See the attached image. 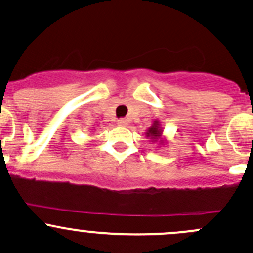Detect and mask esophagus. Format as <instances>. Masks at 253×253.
<instances>
[{
	"instance_id": "obj_1",
	"label": "esophagus",
	"mask_w": 253,
	"mask_h": 253,
	"mask_svg": "<svg viewBox=\"0 0 253 253\" xmlns=\"http://www.w3.org/2000/svg\"><path fill=\"white\" fill-rule=\"evenodd\" d=\"M117 125H119V126H126V125H127V120L126 119L117 120Z\"/></svg>"
}]
</instances>
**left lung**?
Here are the masks:
<instances>
[{
	"label": "left lung",
	"instance_id": "1",
	"mask_svg": "<svg viewBox=\"0 0 253 253\" xmlns=\"http://www.w3.org/2000/svg\"><path fill=\"white\" fill-rule=\"evenodd\" d=\"M162 133L163 128L160 127V122L158 121V120H155V121L153 122L152 126H150L149 128L147 129V132H145V137L150 138L153 142H159V144H163L164 141L162 139Z\"/></svg>",
	"mask_w": 253,
	"mask_h": 253
}]
</instances>
